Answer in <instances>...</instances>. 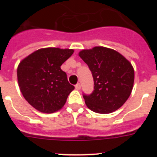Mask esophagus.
Listing matches in <instances>:
<instances>
[{
	"instance_id": "obj_1",
	"label": "esophagus",
	"mask_w": 157,
	"mask_h": 157,
	"mask_svg": "<svg viewBox=\"0 0 157 157\" xmlns=\"http://www.w3.org/2000/svg\"><path fill=\"white\" fill-rule=\"evenodd\" d=\"M75 89L78 90H79L80 89H81V84L80 83H77L75 85Z\"/></svg>"
}]
</instances>
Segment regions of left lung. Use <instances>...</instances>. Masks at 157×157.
Wrapping results in <instances>:
<instances>
[{
    "instance_id": "left-lung-1",
    "label": "left lung",
    "mask_w": 157,
    "mask_h": 157,
    "mask_svg": "<svg viewBox=\"0 0 157 157\" xmlns=\"http://www.w3.org/2000/svg\"><path fill=\"white\" fill-rule=\"evenodd\" d=\"M88 65L94 78V91L83 94L85 103L93 112L109 114L119 109L130 97L134 86L132 65L120 52L96 46L78 53Z\"/></svg>"
}]
</instances>
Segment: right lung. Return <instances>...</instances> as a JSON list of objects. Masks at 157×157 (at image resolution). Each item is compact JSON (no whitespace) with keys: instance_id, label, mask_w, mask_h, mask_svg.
I'll use <instances>...</instances> for the list:
<instances>
[{"instance_id":"obj_1","label":"right lung","mask_w":157,"mask_h":157,"mask_svg":"<svg viewBox=\"0 0 157 157\" xmlns=\"http://www.w3.org/2000/svg\"><path fill=\"white\" fill-rule=\"evenodd\" d=\"M73 52L68 48H41L19 63L17 78L20 91L37 111L53 113L65 105L75 86L68 82L60 66Z\"/></svg>"}]
</instances>
